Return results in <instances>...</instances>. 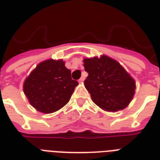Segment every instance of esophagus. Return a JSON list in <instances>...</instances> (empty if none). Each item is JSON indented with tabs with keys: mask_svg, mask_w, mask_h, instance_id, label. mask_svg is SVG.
<instances>
[{
	"mask_svg": "<svg viewBox=\"0 0 160 160\" xmlns=\"http://www.w3.org/2000/svg\"><path fill=\"white\" fill-rule=\"evenodd\" d=\"M84 80H85V78H84V77H81V78H80V80H79V82H80V83H82L83 81H84Z\"/></svg>",
	"mask_w": 160,
	"mask_h": 160,
	"instance_id": "esophagus-1",
	"label": "esophagus"
}]
</instances>
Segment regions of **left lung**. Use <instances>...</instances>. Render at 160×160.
I'll return each instance as SVG.
<instances>
[{"instance_id":"left-lung-1","label":"left lung","mask_w":160,"mask_h":160,"mask_svg":"<svg viewBox=\"0 0 160 160\" xmlns=\"http://www.w3.org/2000/svg\"><path fill=\"white\" fill-rule=\"evenodd\" d=\"M85 70L89 75L85 86L93 102L105 111L125 109L135 93V81L117 60L105 55L85 58Z\"/></svg>"}]
</instances>
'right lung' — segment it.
<instances>
[{"instance_id":"add662e5","label":"right lung","mask_w":160,"mask_h":160,"mask_svg":"<svg viewBox=\"0 0 160 160\" xmlns=\"http://www.w3.org/2000/svg\"><path fill=\"white\" fill-rule=\"evenodd\" d=\"M77 85L65 61L49 59L38 64L26 77L23 91L37 111L51 114L69 102Z\"/></svg>"}]
</instances>
